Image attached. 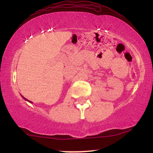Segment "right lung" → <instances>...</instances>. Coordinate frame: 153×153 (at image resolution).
<instances>
[{"instance_id":"obj_1","label":"right lung","mask_w":153,"mask_h":153,"mask_svg":"<svg viewBox=\"0 0 153 153\" xmlns=\"http://www.w3.org/2000/svg\"><path fill=\"white\" fill-rule=\"evenodd\" d=\"M24 99L26 100H27V101H28V100H26V98H25V97H24ZM29 102H30V103H33V102H30V101H29Z\"/></svg>"}]
</instances>
